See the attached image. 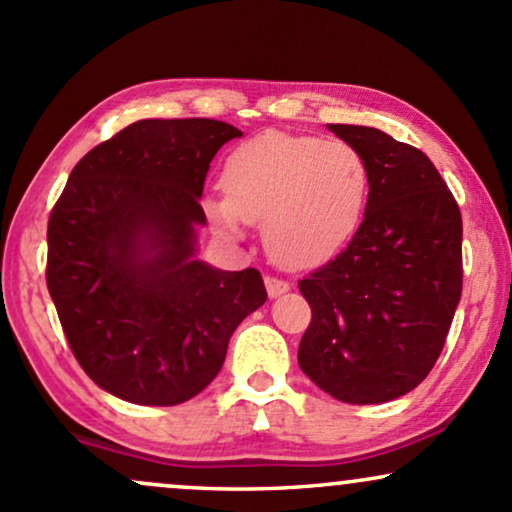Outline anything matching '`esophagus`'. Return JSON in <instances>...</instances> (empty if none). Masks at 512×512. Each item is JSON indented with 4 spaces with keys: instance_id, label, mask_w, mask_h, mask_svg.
Instances as JSON below:
<instances>
[{
    "instance_id": "obj_1",
    "label": "esophagus",
    "mask_w": 512,
    "mask_h": 512,
    "mask_svg": "<svg viewBox=\"0 0 512 512\" xmlns=\"http://www.w3.org/2000/svg\"><path fill=\"white\" fill-rule=\"evenodd\" d=\"M264 284H267V293H269V298L281 296V293H286V291L291 289L289 281L276 279V276H264Z\"/></svg>"
}]
</instances>
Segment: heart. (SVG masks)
I'll return each instance as SVG.
<instances>
[{
    "mask_svg": "<svg viewBox=\"0 0 512 512\" xmlns=\"http://www.w3.org/2000/svg\"><path fill=\"white\" fill-rule=\"evenodd\" d=\"M226 197L207 214L226 238L264 221V245L289 267L332 260L354 238L368 202V166L351 144L262 132L228 156Z\"/></svg>",
    "mask_w": 512,
    "mask_h": 512,
    "instance_id": "obj_1",
    "label": "heart"
}]
</instances>
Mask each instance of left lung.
<instances>
[{
	"label": "left lung",
	"mask_w": 512,
	"mask_h": 512,
	"mask_svg": "<svg viewBox=\"0 0 512 512\" xmlns=\"http://www.w3.org/2000/svg\"><path fill=\"white\" fill-rule=\"evenodd\" d=\"M363 156L361 226L298 289L313 320L298 363L327 395L383 404L436 366L462 296V216L424 151L361 125H327Z\"/></svg>",
	"instance_id": "1"
}]
</instances>
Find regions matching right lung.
I'll use <instances>...</instances> for the list:
<instances>
[{
  "instance_id": "add662e5",
  "label": "right lung",
  "mask_w": 512,
  "mask_h": 512,
  "mask_svg": "<svg viewBox=\"0 0 512 512\" xmlns=\"http://www.w3.org/2000/svg\"><path fill=\"white\" fill-rule=\"evenodd\" d=\"M233 125L139 120L76 163L48 221V291L101 390L173 407L207 387L228 339L267 301L257 269L197 260L209 163Z\"/></svg>"
}]
</instances>
